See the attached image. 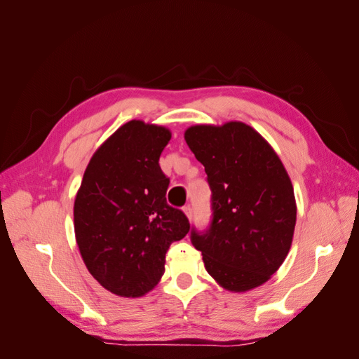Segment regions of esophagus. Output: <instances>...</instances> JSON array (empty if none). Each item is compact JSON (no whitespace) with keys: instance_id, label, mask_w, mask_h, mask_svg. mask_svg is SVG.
I'll list each match as a JSON object with an SVG mask.
<instances>
[{"instance_id":"obj_1","label":"esophagus","mask_w":359,"mask_h":359,"mask_svg":"<svg viewBox=\"0 0 359 359\" xmlns=\"http://www.w3.org/2000/svg\"><path fill=\"white\" fill-rule=\"evenodd\" d=\"M182 211H184V214H186V215L189 217V220H191V217H193V208H191V205H186V206H184Z\"/></svg>"}]
</instances>
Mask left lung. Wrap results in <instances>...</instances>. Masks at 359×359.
<instances>
[{
	"instance_id": "8db88e82",
	"label": "left lung",
	"mask_w": 359,
	"mask_h": 359,
	"mask_svg": "<svg viewBox=\"0 0 359 359\" xmlns=\"http://www.w3.org/2000/svg\"><path fill=\"white\" fill-rule=\"evenodd\" d=\"M186 142L211 189L212 220L191 227L208 274L227 290L264 285L290 250L297 223L295 194L283 163L250 126H193Z\"/></svg>"
}]
</instances>
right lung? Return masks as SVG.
Masks as SVG:
<instances>
[{
    "label": "right lung",
    "mask_w": 359,
    "mask_h": 359,
    "mask_svg": "<svg viewBox=\"0 0 359 359\" xmlns=\"http://www.w3.org/2000/svg\"><path fill=\"white\" fill-rule=\"evenodd\" d=\"M165 127L128 121L95 151L74 199V233L91 276L115 295L137 298L165 273L166 252L190 223L166 202L158 158Z\"/></svg>",
    "instance_id": "1"
}]
</instances>
